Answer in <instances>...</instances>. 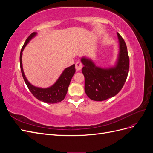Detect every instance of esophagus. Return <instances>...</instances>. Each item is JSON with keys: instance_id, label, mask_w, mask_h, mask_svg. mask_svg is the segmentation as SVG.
<instances>
[{"instance_id": "34e87169", "label": "esophagus", "mask_w": 153, "mask_h": 153, "mask_svg": "<svg viewBox=\"0 0 153 153\" xmlns=\"http://www.w3.org/2000/svg\"><path fill=\"white\" fill-rule=\"evenodd\" d=\"M83 68V65L80 62H77L75 64V68H76V70L78 71H80L82 69V68Z\"/></svg>"}]
</instances>
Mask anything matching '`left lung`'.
<instances>
[{
	"instance_id": "1",
	"label": "left lung",
	"mask_w": 153,
	"mask_h": 153,
	"mask_svg": "<svg viewBox=\"0 0 153 153\" xmlns=\"http://www.w3.org/2000/svg\"><path fill=\"white\" fill-rule=\"evenodd\" d=\"M119 53L114 65L106 68L96 66L92 60L83 57L82 73L85 77V92L90 99L104 101L121 90L128 76L129 60L126 45L117 32Z\"/></svg>"
}]
</instances>
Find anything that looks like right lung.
Wrapping results in <instances>:
<instances>
[{
    "label": "right lung",
    "mask_w": 153,
    "mask_h": 153,
    "mask_svg": "<svg viewBox=\"0 0 153 153\" xmlns=\"http://www.w3.org/2000/svg\"><path fill=\"white\" fill-rule=\"evenodd\" d=\"M37 35V32L32 33L25 41L24 45H23L20 55V68L23 78L27 86L28 87L31 93L34 95L39 101H43L47 103H57L62 101L67 94L68 87L70 84V82L73 76L75 73V65L73 64L72 66L64 69V70L60 75L57 81L50 87L47 88H41L36 87L31 84L27 79L25 73L23 69L22 65V52L27 45L29 43V41L33 39Z\"/></svg>",
    "instance_id": "right-lung-1"
}]
</instances>
